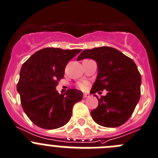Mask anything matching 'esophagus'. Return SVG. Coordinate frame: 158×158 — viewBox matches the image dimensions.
Segmentation results:
<instances>
[{"label": "esophagus", "instance_id": "1", "mask_svg": "<svg viewBox=\"0 0 158 158\" xmlns=\"http://www.w3.org/2000/svg\"><path fill=\"white\" fill-rule=\"evenodd\" d=\"M89 97V94H83V98H87V97Z\"/></svg>", "mask_w": 158, "mask_h": 158}]
</instances>
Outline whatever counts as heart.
<instances>
[{
    "label": "heart",
    "instance_id": "b5f03b06",
    "mask_svg": "<svg viewBox=\"0 0 158 158\" xmlns=\"http://www.w3.org/2000/svg\"><path fill=\"white\" fill-rule=\"evenodd\" d=\"M78 87L81 89H84L86 88V85L84 83H82V82H79V83H78Z\"/></svg>",
    "mask_w": 158,
    "mask_h": 158
}]
</instances>
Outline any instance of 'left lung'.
Listing matches in <instances>:
<instances>
[{"instance_id":"obj_1","label":"left lung","mask_w":158,"mask_h":158,"mask_svg":"<svg viewBox=\"0 0 158 158\" xmlns=\"http://www.w3.org/2000/svg\"><path fill=\"white\" fill-rule=\"evenodd\" d=\"M84 58L94 59L98 66L90 94L107 91L100 99L94 95L99 104L90 112L93 119L104 127L122 126L131 117L140 97L141 76L136 64L130 57L110 47L84 50L77 61Z\"/></svg>"}]
</instances>
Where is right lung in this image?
<instances>
[{
  "label": "right lung",
  "instance_id": "obj_1",
  "mask_svg": "<svg viewBox=\"0 0 158 158\" xmlns=\"http://www.w3.org/2000/svg\"><path fill=\"white\" fill-rule=\"evenodd\" d=\"M80 49L47 48L36 51L23 64L17 90L22 107L31 122L46 129L64 126L72 117V107L82 93L69 89L58 94L56 86L64 78V69Z\"/></svg>",
  "mask_w": 158,
  "mask_h": 158
}]
</instances>
